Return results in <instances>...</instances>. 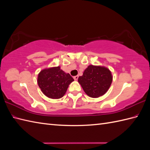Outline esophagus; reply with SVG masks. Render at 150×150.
Instances as JSON below:
<instances>
[{
	"instance_id": "obj_1",
	"label": "esophagus",
	"mask_w": 150,
	"mask_h": 150,
	"mask_svg": "<svg viewBox=\"0 0 150 150\" xmlns=\"http://www.w3.org/2000/svg\"><path fill=\"white\" fill-rule=\"evenodd\" d=\"M74 80H75V81H76V80H78V79H79V76L78 75L75 76L74 77Z\"/></svg>"
}]
</instances>
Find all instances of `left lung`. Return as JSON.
<instances>
[{"mask_svg":"<svg viewBox=\"0 0 150 150\" xmlns=\"http://www.w3.org/2000/svg\"><path fill=\"white\" fill-rule=\"evenodd\" d=\"M78 81L84 92L92 98L103 95L111 85L112 76L109 69L90 65L79 76Z\"/></svg>","mask_w":150,"mask_h":150,"instance_id":"left-lung-1","label":"left lung"}]
</instances>
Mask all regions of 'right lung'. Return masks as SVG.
Listing matches in <instances>:
<instances>
[{"label": "right lung", "instance_id": "add662e5", "mask_svg": "<svg viewBox=\"0 0 150 150\" xmlns=\"http://www.w3.org/2000/svg\"><path fill=\"white\" fill-rule=\"evenodd\" d=\"M74 80L60 67L45 69L38 75V83L41 91L48 98H61L64 95L69 85Z\"/></svg>", "mask_w": 150, "mask_h": 150}]
</instances>
